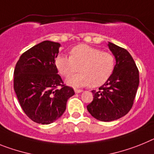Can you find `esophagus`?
Returning a JSON list of instances; mask_svg holds the SVG:
<instances>
[{
  "label": "esophagus",
  "instance_id": "esophagus-1",
  "mask_svg": "<svg viewBox=\"0 0 154 154\" xmlns=\"http://www.w3.org/2000/svg\"><path fill=\"white\" fill-rule=\"evenodd\" d=\"M74 91H75V93L78 94V93H81V92H82L83 91L81 90V89H75V90H74Z\"/></svg>",
  "mask_w": 154,
  "mask_h": 154
}]
</instances>
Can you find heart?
Listing matches in <instances>:
<instances>
[{"label": "heart", "mask_w": 154, "mask_h": 154, "mask_svg": "<svg viewBox=\"0 0 154 154\" xmlns=\"http://www.w3.org/2000/svg\"><path fill=\"white\" fill-rule=\"evenodd\" d=\"M115 65L116 60L112 53L86 44L72 48L69 57L60 54L55 59V66L63 77H68L78 69L80 73L66 80L67 85L75 88L101 86L111 77Z\"/></svg>", "instance_id": "1"}]
</instances>
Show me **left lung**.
<instances>
[{
	"mask_svg": "<svg viewBox=\"0 0 154 154\" xmlns=\"http://www.w3.org/2000/svg\"><path fill=\"white\" fill-rule=\"evenodd\" d=\"M109 47L116 57L114 71L98 91H92L93 101L87 106L94 118L102 122L114 121L130 111L140 83L139 69L130 53L112 42Z\"/></svg>",
	"mask_w": 154,
	"mask_h": 154,
	"instance_id": "1",
	"label": "left lung"
}]
</instances>
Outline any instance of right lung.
Masks as SVG:
<instances>
[{
	"label": "right lung",
	"mask_w": 154,
	"mask_h": 154,
	"mask_svg": "<svg viewBox=\"0 0 154 154\" xmlns=\"http://www.w3.org/2000/svg\"><path fill=\"white\" fill-rule=\"evenodd\" d=\"M60 44L43 41L22 53L14 71V89L21 109L35 122L50 124L66 110L74 94L55 66Z\"/></svg>",
	"instance_id": "obj_1"
}]
</instances>
